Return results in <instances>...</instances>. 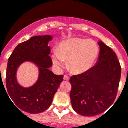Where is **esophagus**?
Segmentation results:
<instances>
[{
	"instance_id": "34e87169",
	"label": "esophagus",
	"mask_w": 128,
	"mask_h": 128,
	"mask_svg": "<svg viewBox=\"0 0 128 128\" xmlns=\"http://www.w3.org/2000/svg\"><path fill=\"white\" fill-rule=\"evenodd\" d=\"M63 79H64V80H69V76H68V75L65 74V75H64Z\"/></svg>"
}]
</instances>
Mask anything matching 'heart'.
<instances>
[{
  "mask_svg": "<svg viewBox=\"0 0 128 128\" xmlns=\"http://www.w3.org/2000/svg\"><path fill=\"white\" fill-rule=\"evenodd\" d=\"M99 47L93 40L70 38L62 41L53 53L52 61L58 67H62L67 60V67L72 72L84 73L89 70L98 59Z\"/></svg>",
  "mask_w": 128,
  "mask_h": 128,
  "instance_id": "1",
  "label": "heart"
}]
</instances>
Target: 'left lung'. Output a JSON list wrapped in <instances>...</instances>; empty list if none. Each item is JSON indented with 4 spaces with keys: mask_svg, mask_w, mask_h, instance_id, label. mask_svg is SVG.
<instances>
[{
    "mask_svg": "<svg viewBox=\"0 0 128 128\" xmlns=\"http://www.w3.org/2000/svg\"><path fill=\"white\" fill-rule=\"evenodd\" d=\"M100 52L96 65L84 73L73 75L69 82L72 106L85 116L100 114L116 99L121 76V66L112 50L100 41Z\"/></svg>",
    "mask_w": 128,
    "mask_h": 128,
    "instance_id": "obj_1",
    "label": "left lung"
}]
</instances>
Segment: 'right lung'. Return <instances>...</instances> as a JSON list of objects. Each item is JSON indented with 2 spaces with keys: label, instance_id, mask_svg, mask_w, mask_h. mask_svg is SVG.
<instances>
[{
  "label": "right lung",
  "instance_id": "add662e5",
  "mask_svg": "<svg viewBox=\"0 0 128 128\" xmlns=\"http://www.w3.org/2000/svg\"><path fill=\"white\" fill-rule=\"evenodd\" d=\"M52 39V36L50 35L32 36L19 44L8 59L6 94L8 93L11 100L14 102L15 106L16 105V106L23 111L36 114L48 109L63 81V75H56L49 70L52 65V60L49 56L50 47L48 46V42ZM25 61L32 62L39 67V79L29 88L22 87L16 79L17 67Z\"/></svg>",
  "mask_w": 128,
  "mask_h": 128
}]
</instances>
